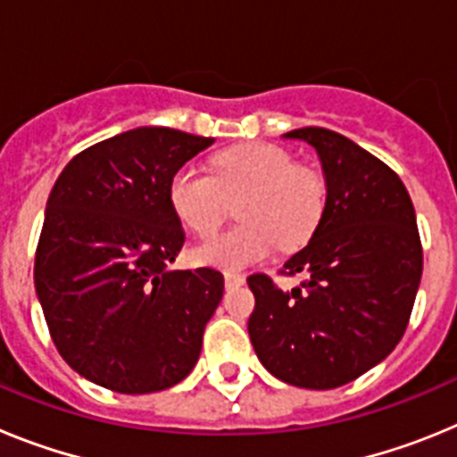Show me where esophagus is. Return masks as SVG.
<instances>
[{"instance_id":"1","label":"esophagus","mask_w":457,"mask_h":457,"mask_svg":"<svg viewBox=\"0 0 457 457\" xmlns=\"http://www.w3.org/2000/svg\"><path fill=\"white\" fill-rule=\"evenodd\" d=\"M224 284L226 288H240L245 284V277L237 272H224Z\"/></svg>"}]
</instances>
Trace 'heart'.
Wrapping results in <instances>:
<instances>
[{
  "mask_svg": "<svg viewBox=\"0 0 457 457\" xmlns=\"http://www.w3.org/2000/svg\"><path fill=\"white\" fill-rule=\"evenodd\" d=\"M242 224L201 242L194 261L221 270H240L270 256L302 247L325 208V185L316 173L295 164L293 155L272 144H245L212 160V176L185 164L171 176L169 204L180 224L210 236L237 201Z\"/></svg>",
  "mask_w": 457,
  "mask_h": 457,
  "instance_id": "1",
  "label": "heart"
}]
</instances>
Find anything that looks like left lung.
Wrapping results in <instances>:
<instances>
[{
    "label": "left lung",
    "instance_id": "1",
    "mask_svg": "<svg viewBox=\"0 0 457 457\" xmlns=\"http://www.w3.org/2000/svg\"><path fill=\"white\" fill-rule=\"evenodd\" d=\"M316 148L327 199L304 249L284 274L304 272L281 290L252 274L256 297L247 329L261 364L293 386L337 389L378 366L405 334L423 270L417 215L398 173L325 128L286 132Z\"/></svg>",
    "mask_w": 457,
    "mask_h": 457
}]
</instances>
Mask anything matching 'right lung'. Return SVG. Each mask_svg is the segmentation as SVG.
<instances>
[{
  "label": "right lung",
  "mask_w": 457,
  "mask_h": 457,
  "mask_svg": "<svg viewBox=\"0 0 457 457\" xmlns=\"http://www.w3.org/2000/svg\"><path fill=\"white\" fill-rule=\"evenodd\" d=\"M212 141L144 125L72 157L52 187L36 295L59 354L104 389H169L199 361L224 277L171 270L185 231L169 183Z\"/></svg>",
  "instance_id": "obj_1"
}]
</instances>
